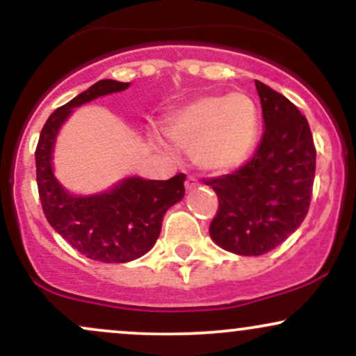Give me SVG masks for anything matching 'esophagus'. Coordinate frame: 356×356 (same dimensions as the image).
<instances>
[{
    "instance_id": "obj_1",
    "label": "esophagus",
    "mask_w": 356,
    "mask_h": 356,
    "mask_svg": "<svg viewBox=\"0 0 356 356\" xmlns=\"http://www.w3.org/2000/svg\"><path fill=\"white\" fill-rule=\"evenodd\" d=\"M195 187H197V179L187 177L186 179V189L187 191H192V189H195Z\"/></svg>"
}]
</instances>
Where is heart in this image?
I'll list each match as a JSON object with an SVG mask.
<instances>
[{"label":"heart","instance_id":"1","mask_svg":"<svg viewBox=\"0 0 356 356\" xmlns=\"http://www.w3.org/2000/svg\"><path fill=\"white\" fill-rule=\"evenodd\" d=\"M259 113L243 92L201 95L177 107L164 122V134L191 150L195 165L211 174L238 169L254 150Z\"/></svg>","mask_w":356,"mask_h":356}]
</instances>
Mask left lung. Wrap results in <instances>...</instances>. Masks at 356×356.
Here are the masks:
<instances>
[{
  "instance_id": "8db88e82",
  "label": "left lung",
  "mask_w": 356,
  "mask_h": 356,
  "mask_svg": "<svg viewBox=\"0 0 356 356\" xmlns=\"http://www.w3.org/2000/svg\"><path fill=\"white\" fill-rule=\"evenodd\" d=\"M264 134L254 157L207 182L219 209L209 234L219 248L261 256L301 226L309 209L316 150L308 120L284 95L256 80Z\"/></svg>"
}]
</instances>
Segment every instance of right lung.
Wrapping results in <instances>:
<instances>
[{
    "label": "right lung",
    "mask_w": 356,
    "mask_h": 356,
    "mask_svg": "<svg viewBox=\"0 0 356 356\" xmlns=\"http://www.w3.org/2000/svg\"><path fill=\"white\" fill-rule=\"evenodd\" d=\"M129 81L100 80L48 117L36 145V184L50 226L76 251L100 263H129L149 252L169 207L182 201L186 175L169 181L125 177L97 194H73L53 169L56 137L73 108L124 92Z\"/></svg>",
    "instance_id": "right-lung-1"
}]
</instances>
